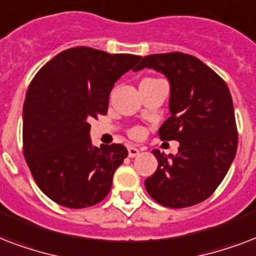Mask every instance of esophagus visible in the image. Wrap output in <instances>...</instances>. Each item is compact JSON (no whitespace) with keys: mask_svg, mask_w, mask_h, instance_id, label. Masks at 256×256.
Masks as SVG:
<instances>
[{"mask_svg":"<svg viewBox=\"0 0 256 256\" xmlns=\"http://www.w3.org/2000/svg\"><path fill=\"white\" fill-rule=\"evenodd\" d=\"M140 150H138V146H130V148H128V156H130V158H136V156L140 154Z\"/></svg>","mask_w":256,"mask_h":256,"instance_id":"obj_1","label":"esophagus"}]
</instances>
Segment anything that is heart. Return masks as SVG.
Instances as JSON below:
<instances>
[{"mask_svg": "<svg viewBox=\"0 0 256 256\" xmlns=\"http://www.w3.org/2000/svg\"><path fill=\"white\" fill-rule=\"evenodd\" d=\"M130 136H134V138H142V128H134V130H130Z\"/></svg>", "mask_w": 256, "mask_h": 256, "instance_id": "heart-1", "label": "heart"}]
</instances>
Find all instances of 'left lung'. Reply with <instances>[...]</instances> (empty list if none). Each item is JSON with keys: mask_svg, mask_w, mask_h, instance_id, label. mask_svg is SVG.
<instances>
[{"mask_svg": "<svg viewBox=\"0 0 256 256\" xmlns=\"http://www.w3.org/2000/svg\"><path fill=\"white\" fill-rule=\"evenodd\" d=\"M155 69L170 82V114L162 140H178L176 155L152 154L158 170L146 179V192L164 207L184 208L206 200L232 164L238 132L231 93L212 69L190 54H150L134 69Z\"/></svg>", "mask_w": 256, "mask_h": 256, "instance_id": "8db88e82", "label": "left lung"}]
</instances>
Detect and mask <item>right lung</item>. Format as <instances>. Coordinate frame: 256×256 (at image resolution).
<instances>
[{
  "label": "right lung",
  "instance_id": "add662e5",
  "mask_svg": "<svg viewBox=\"0 0 256 256\" xmlns=\"http://www.w3.org/2000/svg\"><path fill=\"white\" fill-rule=\"evenodd\" d=\"M142 57L66 49L44 65L24 102V156L36 183L60 206L85 208L110 191L128 150L92 144L89 118L108 112L110 90Z\"/></svg>",
  "mask_w": 256,
  "mask_h": 256
}]
</instances>
